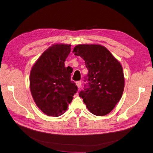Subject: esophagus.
<instances>
[{
  "instance_id": "1",
  "label": "esophagus",
  "mask_w": 153,
  "mask_h": 153,
  "mask_svg": "<svg viewBox=\"0 0 153 153\" xmlns=\"http://www.w3.org/2000/svg\"><path fill=\"white\" fill-rule=\"evenodd\" d=\"M81 84H82V82H81V81H77V82H76V86H77L78 88H80V87H81Z\"/></svg>"
}]
</instances>
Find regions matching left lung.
I'll use <instances>...</instances> for the list:
<instances>
[{"label":"left lung","mask_w":153,"mask_h":153,"mask_svg":"<svg viewBox=\"0 0 153 153\" xmlns=\"http://www.w3.org/2000/svg\"><path fill=\"white\" fill-rule=\"evenodd\" d=\"M73 52L85 61L87 85L79 96L95 115L109 114L121 100L124 87L121 64L108 50L100 45H78Z\"/></svg>","instance_id":"obj_1"}]
</instances>
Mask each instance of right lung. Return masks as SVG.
<instances>
[{"label": "right lung", "mask_w": 153, "mask_h": 153, "mask_svg": "<svg viewBox=\"0 0 153 153\" xmlns=\"http://www.w3.org/2000/svg\"><path fill=\"white\" fill-rule=\"evenodd\" d=\"M71 45H53L41 55L30 73V89L36 105L48 116L57 117L68 109L78 91L71 71L64 62Z\"/></svg>", "instance_id": "1"}]
</instances>
